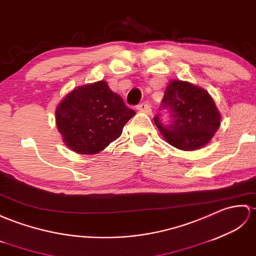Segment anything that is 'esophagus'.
I'll return each instance as SVG.
<instances>
[{"instance_id":"obj_1","label":"esophagus","mask_w":256,"mask_h":256,"mask_svg":"<svg viewBox=\"0 0 256 256\" xmlns=\"http://www.w3.org/2000/svg\"><path fill=\"white\" fill-rule=\"evenodd\" d=\"M137 110L141 112H144V114H148V115H150L151 114V107L150 105L148 103H141L137 106Z\"/></svg>"}]
</instances>
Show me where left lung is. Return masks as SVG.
I'll list each match as a JSON object with an SVG mask.
<instances>
[{
    "instance_id": "1",
    "label": "left lung",
    "mask_w": 256,
    "mask_h": 256,
    "mask_svg": "<svg viewBox=\"0 0 256 256\" xmlns=\"http://www.w3.org/2000/svg\"><path fill=\"white\" fill-rule=\"evenodd\" d=\"M162 108L170 110L173 120L163 124L156 116V126L164 139L180 150L200 149L220 127L221 116L212 96L188 82H170L162 100Z\"/></svg>"
}]
</instances>
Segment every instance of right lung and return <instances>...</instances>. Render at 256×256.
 <instances>
[{
  "label": "right lung",
  "instance_id": "obj_1",
  "mask_svg": "<svg viewBox=\"0 0 256 256\" xmlns=\"http://www.w3.org/2000/svg\"><path fill=\"white\" fill-rule=\"evenodd\" d=\"M134 115L105 81H98L68 93L56 106V124L69 149L96 154L120 137Z\"/></svg>",
  "mask_w": 256,
  "mask_h": 256
}]
</instances>
